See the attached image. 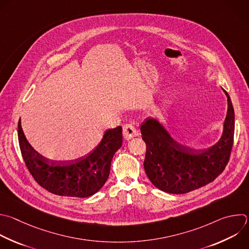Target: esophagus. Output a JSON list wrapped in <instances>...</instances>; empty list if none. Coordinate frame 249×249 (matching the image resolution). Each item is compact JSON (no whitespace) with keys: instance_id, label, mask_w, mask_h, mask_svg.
I'll return each instance as SVG.
<instances>
[{"instance_id":"obj_1","label":"esophagus","mask_w":249,"mask_h":249,"mask_svg":"<svg viewBox=\"0 0 249 249\" xmlns=\"http://www.w3.org/2000/svg\"><path fill=\"white\" fill-rule=\"evenodd\" d=\"M139 135V132L132 124H125L123 126V137L126 140H130L134 137H137Z\"/></svg>"}]
</instances>
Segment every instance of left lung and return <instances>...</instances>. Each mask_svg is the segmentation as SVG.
I'll use <instances>...</instances> for the list:
<instances>
[{"instance_id": "left-lung-1", "label": "left lung", "mask_w": 249, "mask_h": 249, "mask_svg": "<svg viewBox=\"0 0 249 249\" xmlns=\"http://www.w3.org/2000/svg\"><path fill=\"white\" fill-rule=\"evenodd\" d=\"M228 112L219 142L207 149H193L176 142L153 118H146L141 133L146 144L143 167L150 182L169 194H186L213 182L226 168L233 142L234 111L229 94Z\"/></svg>"}]
</instances>
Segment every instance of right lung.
I'll return each mask as SVG.
<instances>
[{
    "mask_svg": "<svg viewBox=\"0 0 249 249\" xmlns=\"http://www.w3.org/2000/svg\"><path fill=\"white\" fill-rule=\"evenodd\" d=\"M18 142L26 167L34 180L48 192L74 197H88L106 184L114 153L122 145V127L106 132L97 148L74 161H53L39 154L27 142L18 121Z\"/></svg>",
    "mask_w": 249,
    "mask_h": 249,
    "instance_id": "right-lung-1",
    "label": "right lung"
}]
</instances>
